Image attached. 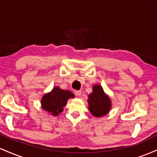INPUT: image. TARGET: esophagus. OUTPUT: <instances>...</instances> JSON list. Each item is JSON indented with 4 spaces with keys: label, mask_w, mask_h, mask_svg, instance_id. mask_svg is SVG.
Returning a JSON list of instances; mask_svg holds the SVG:
<instances>
[{
    "label": "esophagus",
    "mask_w": 157,
    "mask_h": 157,
    "mask_svg": "<svg viewBox=\"0 0 157 157\" xmlns=\"http://www.w3.org/2000/svg\"><path fill=\"white\" fill-rule=\"evenodd\" d=\"M75 95H76V96L80 97V96H81V94H82V91H75Z\"/></svg>",
    "instance_id": "1"
}]
</instances>
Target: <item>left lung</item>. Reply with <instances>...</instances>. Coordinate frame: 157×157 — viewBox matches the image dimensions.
Wrapping results in <instances>:
<instances>
[{
  "mask_svg": "<svg viewBox=\"0 0 157 157\" xmlns=\"http://www.w3.org/2000/svg\"><path fill=\"white\" fill-rule=\"evenodd\" d=\"M93 91L89 94L88 103L89 109L93 116L101 117L110 111L111 108V99L104 92L103 89L100 85L93 86Z\"/></svg>",
  "mask_w": 157,
  "mask_h": 157,
  "instance_id": "left-lung-1",
  "label": "left lung"
}]
</instances>
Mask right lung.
<instances>
[{
	"label": "right lung",
	"instance_id": "right-lung-1",
	"mask_svg": "<svg viewBox=\"0 0 157 157\" xmlns=\"http://www.w3.org/2000/svg\"><path fill=\"white\" fill-rule=\"evenodd\" d=\"M75 95L69 91L60 89L56 86L49 93L44 94L41 100V105L44 111L51 115L57 116L63 111L68 99L74 98Z\"/></svg>",
	"mask_w": 157,
	"mask_h": 157
}]
</instances>
